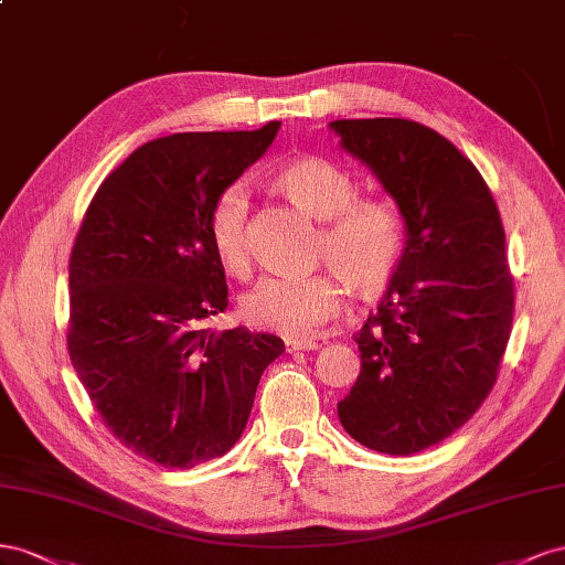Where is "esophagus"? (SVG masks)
<instances>
[{
    "instance_id": "1",
    "label": "esophagus",
    "mask_w": 565,
    "mask_h": 565,
    "mask_svg": "<svg viewBox=\"0 0 565 565\" xmlns=\"http://www.w3.org/2000/svg\"><path fill=\"white\" fill-rule=\"evenodd\" d=\"M319 343L317 341H308V338H288L286 341V350L288 352H300V350H317Z\"/></svg>"
}]
</instances>
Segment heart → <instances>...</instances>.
<instances>
[{"label": "heart", "instance_id": "obj_1", "mask_svg": "<svg viewBox=\"0 0 565 565\" xmlns=\"http://www.w3.org/2000/svg\"><path fill=\"white\" fill-rule=\"evenodd\" d=\"M271 184L305 215L324 222L319 253L354 294L374 298L388 288L405 248V230L393 205L354 199L352 177L317 156L288 160ZM248 191L230 184L217 193L207 213L211 246L230 274L248 269ZM343 308V284L335 274L267 277L241 298V312L248 324L286 338L319 335Z\"/></svg>", "mask_w": 565, "mask_h": 565}]
</instances>
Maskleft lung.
Segmentation results:
<instances>
[{
  "label": "left lung",
  "mask_w": 565,
  "mask_h": 565,
  "mask_svg": "<svg viewBox=\"0 0 565 565\" xmlns=\"http://www.w3.org/2000/svg\"><path fill=\"white\" fill-rule=\"evenodd\" d=\"M329 127L391 193L407 230L395 277L354 335L362 369L338 418L369 449L416 455L469 422L497 381L513 319L502 217L476 166L430 127Z\"/></svg>",
  "instance_id": "obj_1"
}]
</instances>
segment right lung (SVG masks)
Segmentation results:
<instances>
[{"label":"right lung","mask_w":565,"mask_h":565,"mask_svg":"<svg viewBox=\"0 0 565 565\" xmlns=\"http://www.w3.org/2000/svg\"><path fill=\"white\" fill-rule=\"evenodd\" d=\"M279 127L143 143L94 193L75 238L71 362L106 428L166 469L230 452L263 372L286 350L274 333L203 327L230 302L207 213Z\"/></svg>","instance_id":"add662e5"}]
</instances>
